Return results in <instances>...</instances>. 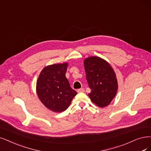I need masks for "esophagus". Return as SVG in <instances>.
<instances>
[{"label":"esophagus","instance_id":"esophagus-1","mask_svg":"<svg viewBox=\"0 0 151 151\" xmlns=\"http://www.w3.org/2000/svg\"><path fill=\"white\" fill-rule=\"evenodd\" d=\"M84 91H85L84 88H80V89H78V90H77L78 93H82V92H84Z\"/></svg>","mask_w":151,"mask_h":151}]
</instances>
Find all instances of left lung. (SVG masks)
<instances>
[{
	"label": "left lung",
	"instance_id": "left-lung-1",
	"mask_svg": "<svg viewBox=\"0 0 151 151\" xmlns=\"http://www.w3.org/2000/svg\"><path fill=\"white\" fill-rule=\"evenodd\" d=\"M86 78L91 92L88 96L99 107L110 104L118 91V81L111 65L98 57H89L84 61Z\"/></svg>",
	"mask_w": 151,
	"mask_h": 151
}]
</instances>
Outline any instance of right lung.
<instances>
[{
    "label": "right lung",
    "mask_w": 151,
    "mask_h": 151,
    "mask_svg": "<svg viewBox=\"0 0 151 151\" xmlns=\"http://www.w3.org/2000/svg\"><path fill=\"white\" fill-rule=\"evenodd\" d=\"M68 64L49 65L42 70L37 82V93L45 106L60 113L68 108L76 91L65 76Z\"/></svg>",
    "instance_id": "obj_1"
}]
</instances>
